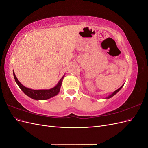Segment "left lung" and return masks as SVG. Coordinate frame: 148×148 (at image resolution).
I'll list each match as a JSON object with an SVG mask.
<instances>
[{"mask_svg": "<svg viewBox=\"0 0 148 148\" xmlns=\"http://www.w3.org/2000/svg\"><path fill=\"white\" fill-rule=\"evenodd\" d=\"M122 86H121V87H120V88H119V89H117V90H116L115 91H114V92H113L112 94V95H110L109 96H108V97H107V99H108V98H110V97H112L113 96H114V95H115V94H116V93H117V92H119V91L120 90V89H121V88H122Z\"/></svg>", "mask_w": 148, "mask_h": 148, "instance_id": "1", "label": "left lung"}]
</instances>
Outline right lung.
I'll list each match as a JSON object with an SVG mask.
<instances>
[{"label": "right lung", "mask_w": 148, "mask_h": 148, "mask_svg": "<svg viewBox=\"0 0 148 148\" xmlns=\"http://www.w3.org/2000/svg\"><path fill=\"white\" fill-rule=\"evenodd\" d=\"M13 77H14L15 80L17 84L21 89V90L23 91L26 95H27L29 97L32 98L35 100H46L49 99L53 96H56L60 91V88L62 84V79L64 78V77H62L59 82L56 86L50 89H41V90H33L29 88H27L25 87L23 84H21L20 82L18 80L15 73L13 72Z\"/></svg>", "instance_id": "1"}]
</instances>
